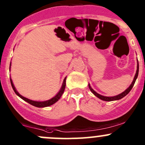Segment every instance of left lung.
Returning a JSON list of instances; mask_svg holds the SVG:
<instances>
[{"label": "left lung", "instance_id": "1", "mask_svg": "<svg viewBox=\"0 0 145 145\" xmlns=\"http://www.w3.org/2000/svg\"><path fill=\"white\" fill-rule=\"evenodd\" d=\"M138 72H139V64H138V63H137L136 72H135V76H134V78H133V82H132V83L131 84V85L129 86L128 88H127V89H126L124 92H122V93H120V94L118 95L113 96V97H106V96L102 95L99 94V93H97V92L95 91L94 90H93V88H91V85H90V84H88V87H89V89L91 90V91L92 92V93H93V94H94L96 96V97L99 98V99H102V100L106 101V102H110V101H115V100H119V99H122V98H123L124 97H125V96L127 95L129 93V92H130L131 90L132 89V88H133V85H134V84H135V80H136V79L138 78Z\"/></svg>", "mask_w": 145, "mask_h": 145}]
</instances>
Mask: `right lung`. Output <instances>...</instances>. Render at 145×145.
Here are the masks:
<instances>
[{
    "label": "right lung",
    "instance_id": "add662e5",
    "mask_svg": "<svg viewBox=\"0 0 145 145\" xmlns=\"http://www.w3.org/2000/svg\"><path fill=\"white\" fill-rule=\"evenodd\" d=\"M10 68H11V63L10 66ZM66 77H65L64 79H63V84H62L61 87L59 91L57 93V94L55 96H54L52 98H51V99H48V100H46V101H34V100H32V99H27V98L23 97V96L21 95H20L19 93L16 91V88H15L14 85L13 84V82H12V79L11 78H10V82H11V84H12V88H13L14 91L15 92V93H16L18 97H21V99H23L24 101H25V102H27V103L30 104L31 105L35 106L36 107H39V108H43V107H47V106H49L52 105V104L56 103V102L60 99V97H61L63 92H64L65 88H66Z\"/></svg>",
    "mask_w": 145,
    "mask_h": 145
}]
</instances>
